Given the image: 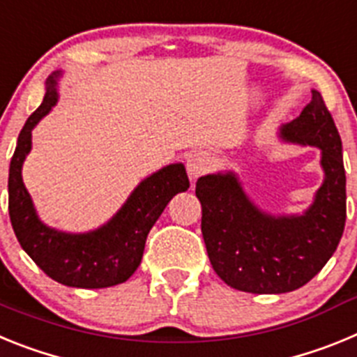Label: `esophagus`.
<instances>
[{"label":"esophagus","mask_w":357,"mask_h":357,"mask_svg":"<svg viewBox=\"0 0 357 357\" xmlns=\"http://www.w3.org/2000/svg\"><path fill=\"white\" fill-rule=\"evenodd\" d=\"M188 175L191 181H197L198 176L206 175L211 168H213V155L206 150H197L193 153H189L188 157Z\"/></svg>","instance_id":"esophagus-1"}]
</instances>
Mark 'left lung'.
I'll list each match as a JSON object with an SVG mask.
<instances>
[{"instance_id": "8db88e82", "label": "left lung", "mask_w": 357, "mask_h": 357, "mask_svg": "<svg viewBox=\"0 0 357 357\" xmlns=\"http://www.w3.org/2000/svg\"><path fill=\"white\" fill-rule=\"evenodd\" d=\"M282 139L321 150L326 181L302 216L261 213L243 193L234 173L200 176L202 236L214 272L247 293H286L307 284L326 266L342 239L347 218L342 139L326 102L313 91Z\"/></svg>"}]
</instances>
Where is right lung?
Segmentation results:
<instances>
[{
	"mask_svg": "<svg viewBox=\"0 0 357 357\" xmlns=\"http://www.w3.org/2000/svg\"><path fill=\"white\" fill-rule=\"evenodd\" d=\"M55 85L56 80L50 77L43 103L24 123L10 160L8 214L12 229L23 250L56 282L87 289L121 284L139 266L148 232L164 207L176 193L188 191V173L182 164L159 169L135 188L127 204L107 225L93 232L66 234L46 227L37 218L21 178V168L31 148V130L56 103Z\"/></svg>",
	"mask_w": 357,
	"mask_h": 357,
	"instance_id": "obj_1",
	"label": "right lung"
}]
</instances>
